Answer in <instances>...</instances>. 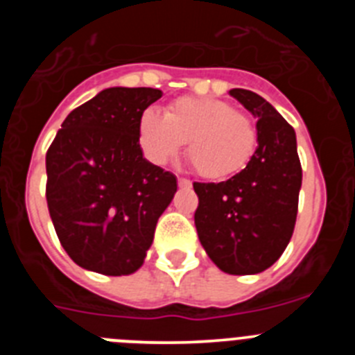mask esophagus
Masks as SVG:
<instances>
[{"label":"esophagus","instance_id":"esophagus-1","mask_svg":"<svg viewBox=\"0 0 355 355\" xmlns=\"http://www.w3.org/2000/svg\"><path fill=\"white\" fill-rule=\"evenodd\" d=\"M178 184H180V187H192L190 180H187V178H178Z\"/></svg>","mask_w":355,"mask_h":355}]
</instances>
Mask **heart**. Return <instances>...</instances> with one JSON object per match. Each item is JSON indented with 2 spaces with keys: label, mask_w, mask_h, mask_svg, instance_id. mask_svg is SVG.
<instances>
[{
  "label": "heart",
  "mask_w": 355,
  "mask_h": 355,
  "mask_svg": "<svg viewBox=\"0 0 355 355\" xmlns=\"http://www.w3.org/2000/svg\"><path fill=\"white\" fill-rule=\"evenodd\" d=\"M258 140L252 119L222 99L180 97L168 105L165 115L147 110L140 119V142L153 162H171L187 142L193 171L213 181L245 171Z\"/></svg>",
  "instance_id": "1"
}]
</instances>
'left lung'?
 <instances>
[{
    "instance_id": "8db88e82",
    "label": "left lung",
    "mask_w": 355,
    "mask_h": 355,
    "mask_svg": "<svg viewBox=\"0 0 355 355\" xmlns=\"http://www.w3.org/2000/svg\"><path fill=\"white\" fill-rule=\"evenodd\" d=\"M229 94L258 119V149L249 167L220 183H193L199 240L222 272L259 274L290 243L302 184L293 128L261 96L245 89Z\"/></svg>"
}]
</instances>
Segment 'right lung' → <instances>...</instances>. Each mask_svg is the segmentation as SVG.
Masks as SVG:
<instances>
[{
  "instance_id": "add662e5",
  "label": "right lung",
  "mask_w": 355,
  "mask_h": 355,
  "mask_svg": "<svg viewBox=\"0 0 355 355\" xmlns=\"http://www.w3.org/2000/svg\"><path fill=\"white\" fill-rule=\"evenodd\" d=\"M162 90L114 87L74 108L46 153V199L69 258L103 275L142 266L175 175L140 149L144 110Z\"/></svg>"
}]
</instances>
